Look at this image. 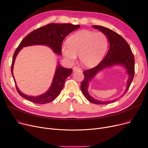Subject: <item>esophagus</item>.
Segmentation results:
<instances>
[{"label": "esophagus", "mask_w": 148, "mask_h": 148, "mask_svg": "<svg viewBox=\"0 0 148 148\" xmlns=\"http://www.w3.org/2000/svg\"><path fill=\"white\" fill-rule=\"evenodd\" d=\"M73 70L74 72H75V71H80L81 69H80V68H79V67H77V66H74V67H73Z\"/></svg>", "instance_id": "esophagus-1"}]
</instances>
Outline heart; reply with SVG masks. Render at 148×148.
<instances>
[{"mask_svg": "<svg viewBox=\"0 0 148 148\" xmlns=\"http://www.w3.org/2000/svg\"><path fill=\"white\" fill-rule=\"evenodd\" d=\"M67 45L62 48L63 56L69 62H74L79 55L81 64L92 68L98 65L105 56L109 46L107 36L103 32L81 30L73 33L67 40Z\"/></svg>", "mask_w": 148, "mask_h": 148, "instance_id": "b5f03b06", "label": "heart"}]
</instances>
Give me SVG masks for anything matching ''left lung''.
<instances>
[{
	"label": "left lung",
	"mask_w": 148,
	"mask_h": 148,
	"mask_svg": "<svg viewBox=\"0 0 148 148\" xmlns=\"http://www.w3.org/2000/svg\"><path fill=\"white\" fill-rule=\"evenodd\" d=\"M92 27L99 30L106 34L110 43V48L105 57L97 66L83 72L85 77L81 82V89L86 99L89 101L97 105H106L115 101L117 99L106 101L94 99L88 92L89 82L99 72L103 69L118 64L124 66L129 76L127 88L123 94L124 95L127 92L134 78V57L128 43L119 34L100 25H92Z\"/></svg>",
	"instance_id": "8db88e82"
}]
</instances>
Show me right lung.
Listing matches in <instances>:
<instances>
[{"instance_id":"1","label":"right lung","mask_w":148,"mask_h":148,"mask_svg":"<svg viewBox=\"0 0 148 148\" xmlns=\"http://www.w3.org/2000/svg\"><path fill=\"white\" fill-rule=\"evenodd\" d=\"M79 27V25L69 23H51L33 30L22 40L14 54L11 64V73L15 84L16 89L21 97L36 104H45L53 101L62 91L66 78L71 75L73 70L72 69H66L58 64L56 69L53 82L47 92L36 97L29 96L19 90L16 86L13 76L14 64L19 51L24 47L43 45L50 47L55 53L60 55L62 54V45L64 39L69 33Z\"/></svg>"}]
</instances>
